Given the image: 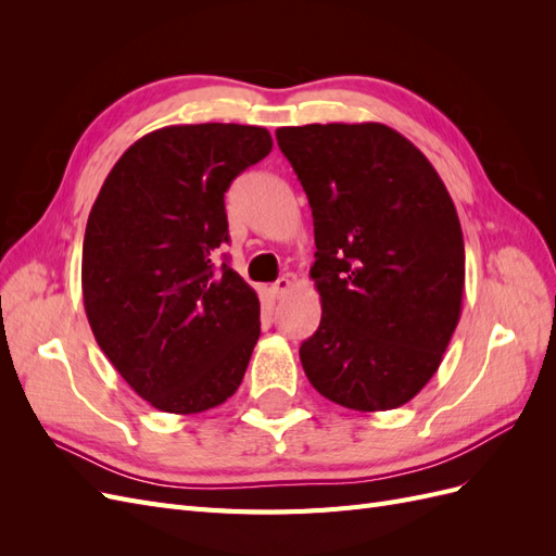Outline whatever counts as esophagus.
Returning a JSON list of instances; mask_svg holds the SVG:
<instances>
[{"mask_svg": "<svg viewBox=\"0 0 556 556\" xmlns=\"http://www.w3.org/2000/svg\"><path fill=\"white\" fill-rule=\"evenodd\" d=\"M290 288H292V278H290V276H282V278H278V280L271 285V292H274L276 299H280V296H285V294L290 292Z\"/></svg>", "mask_w": 556, "mask_h": 556, "instance_id": "1", "label": "esophagus"}]
</instances>
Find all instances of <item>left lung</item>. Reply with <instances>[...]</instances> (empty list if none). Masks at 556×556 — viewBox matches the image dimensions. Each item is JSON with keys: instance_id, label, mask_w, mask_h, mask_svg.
I'll list each match as a JSON object with an SVG mask.
<instances>
[{"instance_id": "8db88e82", "label": "left lung", "mask_w": 556, "mask_h": 556, "mask_svg": "<svg viewBox=\"0 0 556 556\" xmlns=\"http://www.w3.org/2000/svg\"><path fill=\"white\" fill-rule=\"evenodd\" d=\"M313 211L323 317L301 343L315 390L350 410L408 403L439 371L462 317L457 208L431 162L392 127H280Z\"/></svg>"}]
</instances>
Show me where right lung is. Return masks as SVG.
Instances as JSON below:
<instances>
[{"instance_id": "add662e5", "label": "right lung", "mask_w": 556, "mask_h": 556, "mask_svg": "<svg viewBox=\"0 0 556 556\" xmlns=\"http://www.w3.org/2000/svg\"><path fill=\"white\" fill-rule=\"evenodd\" d=\"M255 125H172L134 141L97 194L83 241V304L99 348L162 413L220 406L260 339V299L213 252L225 192L271 153Z\"/></svg>"}]
</instances>
